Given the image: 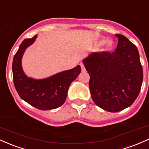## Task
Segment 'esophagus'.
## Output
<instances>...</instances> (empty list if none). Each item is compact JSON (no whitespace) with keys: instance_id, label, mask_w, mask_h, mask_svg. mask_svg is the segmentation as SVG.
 <instances>
[{"instance_id":"esophagus-1","label":"esophagus","mask_w":149,"mask_h":149,"mask_svg":"<svg viewBox=\"0 0 149 149\" xmlns=\"http://www.w3.org/2000/svg\"><path fill=\"white\" fill-rule=\"evenodd\" d=\"M80 66H81V72H85V68L84 66L82 63H80Z\"/></svg>"}]
</instances>
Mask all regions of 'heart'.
I'll use <instances>...</instances> for the list:
<instances>
[{"label": "heart", "instance_id": "obj_1", "mask_svg": "<svg viewBox=\"0 0 149 149\" xmlns=\"http://www.w3.org/2000/svg\"><path fill=\"white\" fill-rule=\"evenodd\" d=\"M104 43H106V46H105V49H106V51H109V50H111V48H113V42L111 41H107V40L105 39V38H102V39L100 40V41L98 42V44L99 45V46L104 44Z\"/></svg>", "mask_w": 149, "mask_h": 149}]
</instances>
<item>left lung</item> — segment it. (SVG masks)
Returning a JSON list of instances; mask_svg holds the SVG:
<instances>
[{"instance_id":"1","label":"left lung","mask_w":149,"mask_h":149,"mask_svg":"<svg viewBox=\"0 0 149 149\" xmlns=\"http://www.w3.org/2000/svg\"><path fill=\"white\" fill-rule=\"evenodd\" d=\"M113 53H92L82 63L90 76L93 102L105 111L115 113L134 102L143 82V69L134 44L121 34Z\"/></svg>"}]
</instances>
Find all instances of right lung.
Returning a JSON list of instances; mask_svg holds the SVG:
<instances>
[{
    "mask_svg": "<svg viewBox=\"0 0 149 149\" xmlns=\"http://www.w3.org/2000/svg\"><path fill=\"white\" fill-rule=\"evenodd\" d=\"M37 35L26 38L22 42L13 62V81L20 98L39 110L56 109L65 101L68 88L81 72L77 65L44 79H36L25 74L22 66V59L26 49L34 43Z\"/></svg>",
    "mask_w": 149,
    "mask_h": 149,
    "instance_id": "add662e5",
    "label": "right lung"
}]
</instances>
